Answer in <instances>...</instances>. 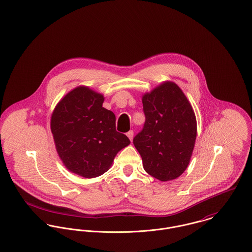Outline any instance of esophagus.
Instances as JSON below:
<instances>
[{"label":"esophagus","instance_id":"1","mask_svg":"<svg viewBox=\"0 0 252 252\" xmlns=\"http://www.w3.org/2000/svg\"><path fill=\"white\" fill-rule=\"evenodd\" d=\"M133 134H134V132H133L132 130H129V131L126 133V135H127V137L129 138V140H130V141H132V140H133Z\"/></svg>","mask_w":252,"mask_h":252}]
</instances>
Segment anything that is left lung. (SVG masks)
Wrapping results in <instances>:
<instances>
[{"label":"left lung","mask_w":252,"mask_h":252,"mask_svg":"<svg viewBox=\"0 0 252 252\" xmlns=\"http://www.w3.org/2000/svg\"><path fill=\"white\" fill-rule=\"evenodd\" d=\"M146 122L133 139L144 170L160 181L187 169L196 138L194 109L173 81H164L142 97Z\"/></svg>","instance_id":"1"}]
</instances>
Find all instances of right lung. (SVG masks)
I'll return each mask as SVG.
<instances>
[{
  "label": "right lung",
  "instance_id": "right-lung-1",
  "mask_svg": "<svg viewBox=\"0 0 252 252\" xmlns=\"http://www.w3.org/2000/svg\"><path fill=\"white\" fill-rule=\"evenodd\" d=\"M103 95L78 86L58 101L51 130L58 156L71 173L85 178L107 172L117 154L130 144L116 130V117L102 107Z\"/></svg>",
  "mask_w": 252,
  "mask_h": 252
}]
</instances>
